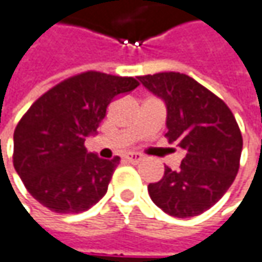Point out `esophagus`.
I'll return each instance as SVG.
<instances>
[{"instance_id": "1", "label": "esophagus", "mask_w": 262, "mask_h": 262, "mask_svg": "<svg viewBox=\"0 0 262 262\" xmlns=\"http://www.w3.org/2000/svg\"><path fill=\"white\" fill-rule=\"evenodd\" d=\"M125 159L128 162H131V164H139V162L143 161V155H140V154H128V155H125Z\"/></svg>"}]
</instances>
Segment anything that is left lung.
Masks as SVG:
<instances>
[{
  "instance_id": "obj_1",
  "label": "left lung",
  "mask_w": 262,
  "mask_h": 262,
  "mask_svg": "<svg viewBox=\"0 0 262 262\" xmlns=\"http://www.w3.org/2000/svg\"><path fill=\"white\" fill-rule=\"evenodd\" d=\"M139 80L164 101L165 136L186 152L178 171L165 167L162 179L149 183V195L170 216L200 215L222 198L238 171L243 139L235 118L221 98L186 74L158 73Z\"/></svg>"
}]
</instances>
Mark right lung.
Returning a JSON list of instances; mask_svg holds the SVG:
<instances>
[{
  "mask_svg": "<svg viewBox=\"0 0 262 262\" xmlns=\"http://www.w3.org/2000/svg\"><path fill=\"white\" fill-rule=\"evenodd\" d=\"M137 86L133 77L88 71L29 107L14 129L13 164L40 204L55 213H80L105 195L119 157L100 158L84 140L97 134L107 105Z\"/></svg>",
  "mask_w": 262,
  "mask_h": 262,
  "instance_id": "1",
  "label": "right lung"
}]
</instances>
